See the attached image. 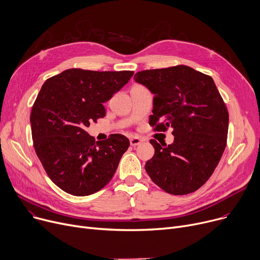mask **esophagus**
Returning a JSON list of instances; mask_svg holds the SVG:
<instances>
[{
	"mask_svg": "<svg viewBox=\"0 0 260 260\" xmlns=\"http://www.w3.org/2000/svg\"><path fill=\"white\" fill-rule=\"evenodd\" d=\"M141 143H142V140L140 139V137H137V136H132L131 139H130L131 146H137V145H140Z\"/></svg>",
	"mask_w": 260,
	"mask_h": 260,
	"instance_id": "34e87169",
	"label": "esophagus"
}]
</instances>
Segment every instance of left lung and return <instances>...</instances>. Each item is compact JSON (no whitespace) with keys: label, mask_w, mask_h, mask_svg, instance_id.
<instances>
[{"label":"left lung","mask_w":260,"mask_h":260,"mask_svg":"<svg viewBox=\"0 0 260 260\" xmlns=\"http://www.w3.org/2000/svg\"><path fill=\"white\" fill-rule=\"evenodd\" d=\"M150 89L154 131L172 128L174 142L159 145L145 169L155 185L173 195L200 189L217 167L226 146L229 112L210 75L185 65L143 70L134 75Z\"/></svg>","instance_id":"obj_1"}]
</instances>
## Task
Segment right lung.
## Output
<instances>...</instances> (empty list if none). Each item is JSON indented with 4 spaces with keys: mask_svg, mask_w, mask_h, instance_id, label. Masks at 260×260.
<instances>
[{
    "mask_svg": "<svg viewBox=\"0 0 260 260\" xmlns=\"http://www.w3.org/2000/svg\"><path fill=\"white\" fill-rule=\"evenodd\" d=\"M133 73L71 68L51 76L42 86L30 113L34 147L44 170L63 191L90 195L113 177L130 146L129 140L111 134L95 142L86 128L106 115L103 104Z\"/></svg>",
    "mask_w": 260,
    "mask_h": 260,
    "instance_id": "obj_1",
    "label": "right lung"
}]
</instances>
